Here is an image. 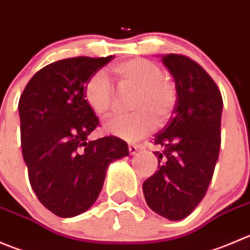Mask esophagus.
<instances>
[{
  "label": "esophagus",
  "instance_id": "34e87169",
  "mask_svg": "<svg viewBox=\"0 0 250 250\" xmlns=\"http://www.w3.org/2000/svg\"><path fill=\"white\" fill-rule=\"evenodd\" d=\"M139 147H140L139 145H137V144H129V154L134 155L135 152L139 150Z\"/></svg>",
  "mask_w": 250,
  "mask_h": 250
}]
</instances>
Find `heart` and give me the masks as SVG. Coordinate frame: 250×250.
Listing matches in <instances>:
<instances>
[{"label":"heart","mask_w":250,"mask_h":250,"mask_svg":"<svg viewBox=\"0 0 250 250\" xmlns=\"http://www.w3.org/2000/svg\"><path fill=\"white\" fill-rule=\"evenodd\" d=\"M117 76L129 88L137 90L135 101L154 121L168 115L176 101L173 84L159 67L143 58L130 60L116 68ZM86 100L98 112H105L115 103V90L107 77L98 73L91 77L85 88ZM107 128L127 140H138L149 133L150 123L139 111H118L107 121Z\"/></svg>","instance_id":"b5f03b06"}]
</instances>
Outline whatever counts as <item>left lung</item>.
Masks as SVG:
<instances>
[{
  "label": "left lung",
  "mask_w": 250,
  "mask_h": 250,
  "mask_svg": "<svg viewBox=\"0 0 250 250\" xmlns=\"http://www.w3.org/2000/svg\"><path fill=\"white\" fill-rule=\"evenodd\" d=\"M173 77L177 100L171 120L156 133L159 169L143 183L147 207L171 221L187 217L208 190L221 145L224 103L209 74L190 58L161 55Z\"/></svg>",
  "instance_id": "left-lung-1"
}]
</instances>
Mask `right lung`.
I'll return each mask as SVG.
<instances>
[{"label": "right lung", "mask_w": 250, "mask_h": 250, "mask_svg": "<svg viewBox=\"0 0 250 250\" xmlns=\"http://www.w3.org/2000/svg\"><path fill=\"white\" fill-rule=\"evenodd\" d=\"M113 56L74 57L43 67L19 99L21 140L31 188L60 217L83 214L98 199L108 165L129 155L125 140H90L98 117L85 85Z\"/></svg>", "instance_id": "right-lung-1"}]
</instances>
